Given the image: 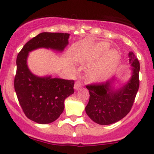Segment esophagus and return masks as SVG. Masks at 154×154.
Here are the masks:
<instances>
[{
    "label": "esophagus",
    "instance_id": "esophagus-1",
    "mask_svg": "<svg viewBox=\"0 0 154 154\" xmlns=\"http://www.w3.org/2000/svg\"><path fill=\"white\" fill-rule=\"evenodd\" d=\"M81 86H82L81 82L79 81V80H77V81L75 82V84H74V88H75L76 90H77L79 89Z\"/></svg>",
    "mask_w": 154,
    "mask_h": 154
}]
</instances>
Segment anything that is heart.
<instances>
[{"instance_id": "b5f03b06", "label": "heart", "mask_w": 154, "mask_h": 154, "mask_svg": "<svg viewBox=\"0 0 154 154\" xmlns=\"http://www.w3.org/2000/svg\"><path fill=\"white\" fill-rule=\"evenodd\" d=\"M109 48V45L108 43H97L94 45L83 49L80 53L79 58L83 62L95 61L103 57L108 51ZM119 61V54L114 51H109L95 65L88 70V79L91 81H99L108 78L118 65Z\"/></svg>"}]
</instances>
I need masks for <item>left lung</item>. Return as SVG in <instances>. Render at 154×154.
<instances>
[{
    "mask_svg": "<svg viewBox=\"0 0 154 154\" xmlns=\"http://www.w3.org/2000/svg\"><path fill=\"white\" fill-rule=\"evenodd\" d=\"M130 63L133 66V76L127 85L113 91L111 81L91 83L86 87L89 91V100L86 112L95 123L109 125L125 118L131 110L139 88L140 64L133 52L129 53Z\"/></svg>",
    "mask_w": 154,
    "mask_h": 154,
    "instance_id": "8db88e82",
    "label": "left lung"
}]
</instances>
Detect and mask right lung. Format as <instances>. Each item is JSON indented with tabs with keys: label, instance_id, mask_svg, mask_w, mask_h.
<instances>
[{
	"label": "right lung",
	"instance_id": "obj_1",
	"mask_svg": "<svg viewBox=\"0 0 154 154\" xmlns=\"http://www.w3.org/2000/svg\"><path fill=\"white\" fill-rule=\"evenodd\" d=\"M68 38V33L42 32L27 42L17 56L14 88L25 116L36 123L49 124L60 117L65 99L74 92V80L33 75L27 65L28 53L39 48L63 51Z\"/></svg>",
	"mask_w": 154,
	"mask_h": 154
}]
</instances>
